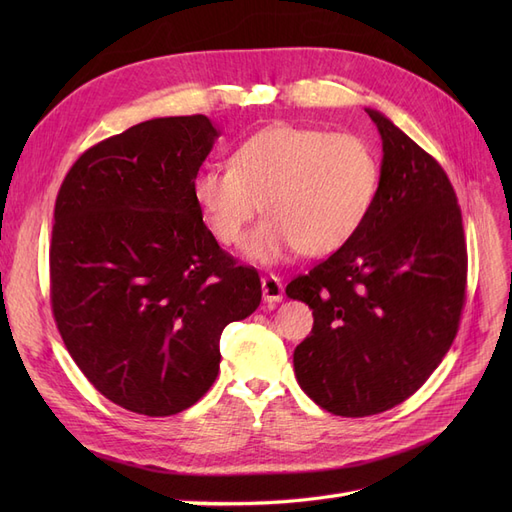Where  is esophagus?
Listing matches in <instances>:
<instances>
[{"label": "esophagus", "mask_w": 512, "mask_h": 512, "mask_svg": "<svg viewBox=\"0 0 512 512\" xmlns=\"http://www.w3.org/2000/svg\"><path fill=\"white\" fill-rule=\"evenodd\" d=\"M262 299L271 305L280 303L284 299V284L280 277H275V275L262 277Z\"/></svg>", "instance_id": "1"}]
</instances>
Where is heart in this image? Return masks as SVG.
Returning <instances> with one entry per match:
<instances>
[{
    "instance_id": "1",
    "label": "heart",
    "mask_w": 512,
    "mask_h": 512,
    "mask_svg": "<svg viewBox=\"0 0 512 512\" xmlns=\"http://www.w3.org/2000/svg\"><path fill=\"white\" fill-rule=\"evenodd\" d=\"M380 164L356 134L277 123L235 149L232 166L209 164L192 181L194 203L211 235L235 245L260 211L245 256L273 265L288 252L324 256L344 247L374 205Z\"/></svg>"
}]
</instances>
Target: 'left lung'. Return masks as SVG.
<instances>
[{
  "label": "left lung",
  "instance_id": "left-lung-1",
  "mask_svg": "<svg viewBox=\"0 0 512 512\" xmlns=\"http://www.w3.org/2000/svg\"><path fill=\"white\" fill-rule=\"evenodd\" d=\"M380 185L361 230L286 286L309 305L294 348L299 386L337 416H369L416 393L457 335L468 254L442 166L376 108Z\"/></svg>",
  "mask_w": 512,
  "mask_h": 512
}]
</instances>
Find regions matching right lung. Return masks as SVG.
<instances>
[{
	"mask_svg": "<svg viewBox=\"0 0 512 512\" xmlns=\"http://www.w3.org/2000/svg\"><path fill=\"white\" fill-rule=\"evenodd\" d=\"M205 115L158 117L87 149L55 200L51 303L79 369L113 404L170 416L220 371V335L260 277L205 226L192 181L218 141Z\"/></svg>",
	"mask_w": 512,
	"mask_h": 512,
	"instance_id": "add662e5",
	"label": "right lung"
}]
</instances>
